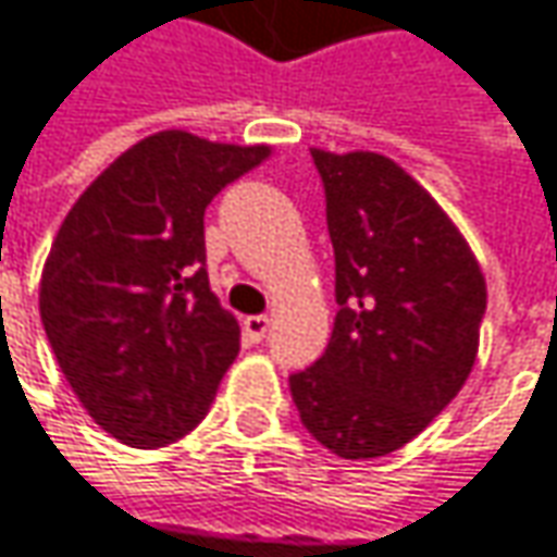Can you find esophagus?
Wrapping results in <instances>:
<instances>
[{
    "mask_svg": "<svg viewBox=\"0 0 557 557\" xmlns=\"http://www.w3.org/2000/svg\"><path fill=\"white\" fill-rule=\"evenodd\" d=\"M240 325H244V335L250 342H263L265 332H269V317H247Z\"/></svg>",
    "mask_w": 557,
    "mask_h": 557,
    "instance_id": "esophagus-1",
    "label": "esophagus"
}]
</instances>
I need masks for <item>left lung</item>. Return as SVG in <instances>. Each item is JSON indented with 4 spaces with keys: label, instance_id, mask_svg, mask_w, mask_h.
Instances as JSON below:
<instances>
[{
    "label": "left lung",
    "instance_id": "1",
    "mask_svg": "<svg viewBox=\"0 0 557 557\" xmlns=\"http://www.w3.org/2000/svg\"><path fill=\"white\" fill-rule=\"evenodd\" d=\"M335 247V329L294 373L300 423L345 460L398 451L467 382L486 278L430 190L388 156L310 150Z\"/></svg>",
    "mask_w": 557,
    "mask_h": 557
}]
</instances>
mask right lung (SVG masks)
Returning a JSON list of instances; mask_svg holds the SVG:
<instances>
[{
	"label": "right lung",
	"instance_id": "add662e5",
	"mask_svg": "<svg viewBox=\"0 0 557 557\" xmlns=\"http://www.w3.org/2000/svg\"><path fill=\"white\" fill-rule=\"evenodd\" d=\"M272 147L159 131L69 209L40 278V320L71 392L131 448L190 432L240 348L209 292L203 212Z\"/></svg>",
	"mask_w": 557,
	"mask_h": 557
}]
</instances>
